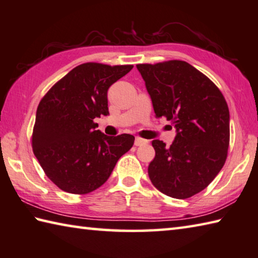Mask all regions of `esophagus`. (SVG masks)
<instances>
[{
    "instance_id": "1",
    "label": "esophagus",
    "mask_w": 258,
    "mask_h": 258,
    "mask_svg": "<svg viewBox=\"0 0 258 258\" xmlns=\"http://www.w3.org/2000/svg\"><path fill=\"white\" fill-rule=\"evenodd\" d=\"M145 143H148V141L147 140H144V139H142V138H140V137H137L135 138V141H134V144L137 145V147H140V145H143V144H145Z\"/></svg>"
}]
</instances>
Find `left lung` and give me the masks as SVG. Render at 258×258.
I'll list each match as a JSON object with an SVG mask.
<instances>
[{
    "label": "left lung",
    "mask_w": 258,
    "mask_h": 258,
    "mask_svg": "<svg viewBox=\"0 0 258 258\" xmlns=\"http://www.w3.org/2000/svg\"><path fill=\"white\" fill-rule=\"evenodd\" d=\"M158 118L177 131L169 148L153 140L148 174L153 186L174 199H188L208 187L227 160L230 125L222 92L184 60L138 64Z\"/></svg>",
    "instance_id": "1"
}]
</instances>
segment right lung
I'll return each mask as SVG.
<instances>
[{
  "mask_svg": "<svg viewBox=\"0 0 258 258\" xmlns=\"http://www.w3.org/2000/svg\"><path fill=\"white\" fill-rule=\"evenodd\" d=\"M133 65L89 62L74 68L41 98L32 130V151L54 184L71 194H88L105 184L134 137H107L95 123L108 115L107 91Z\"/></svg>",
  "mask_w": 258,
  "mask_h": 258,
  "instance_id": "right-lung-1",
  "label": "right lung"
}]
</instances>
